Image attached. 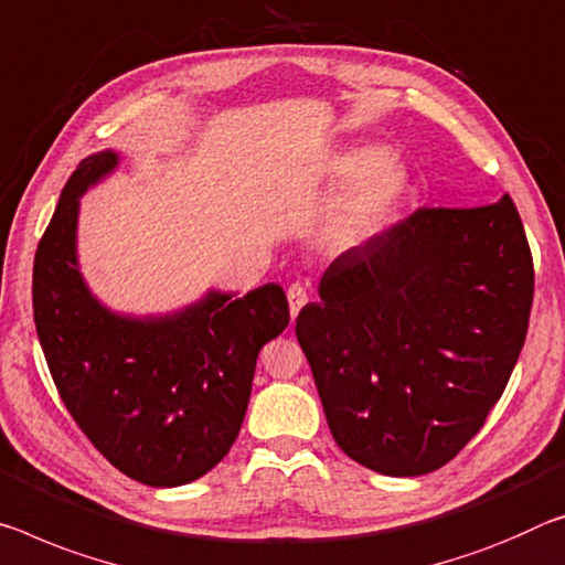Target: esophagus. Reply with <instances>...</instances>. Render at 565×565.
<instances>
[{"label": "esophagus", "mask_w": 565, "mask_h": 565, "mask_svg": "<svg viewBox=\"0 0 565 565\" xmlns=\"http://www.w3.org/2000/svg\"><path fill=\"white\" fill-rule=\"evenodd\" d=\"M286 299H289L291 319H297V317H299V311L309 303V291H307V286H303V284H291L289 289H286Z\"/></svg>", "instance_id": "obj_1"}]
</instances>
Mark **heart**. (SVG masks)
<instances>
[{
    "label": "heart",
    "instance_id": "obj_1",
    "mask_svg": "<svg viewBox=\"0 0 565 565\" xmlns=\"http://www.w3.org/2000/svg\"><path fill=\"white\" fill-rule=\"evenodd\" d=\"M339 178H354L329 216L337 244H360L387 223L407 193V173L380 150H354L334 163Z\"/></svg>",
    "mask_w": 565,
    "mask_h": 565
}]
</instances>
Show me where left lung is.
Segmentation results:
<instances>
[{
  "instance_id": "8db88e82",
  "label": "left lung",
  "mask_w": 565,
  "mask_h": 565,
  "mask_svg": "<svg viewBox=\"0 0 565 565\" xmlns=\"http://www.w3.org/2000/svg\"><path fill=\"white\" fill-rule=\"evenodd\" d=\"M533 281L510 195L417 209L334 258L297 339L337 445L392 478L450 462L513 374Z\"/></svg>"
}]
</instances>
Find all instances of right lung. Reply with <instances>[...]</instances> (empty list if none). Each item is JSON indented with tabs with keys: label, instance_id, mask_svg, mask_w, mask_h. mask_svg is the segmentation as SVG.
<instances>
[{
	"label": "right lung",
	"instance_id": "1",
	"mask_svg": "<svg viewBox=\"0 0 565 565\" xmlns=\"http://www.w3.org/2000/svg\"><path fill=\"white\" fill-rule=\"evenodd\" d=\"M118 166L89 156L62 188L34 254V327L62 402L103 458L153 488L199 480L244 423L256 356L289 324L279 284L209 294L178 315L128 319L95 301L75 258L77 199Z\"/></svg>",
	"mask_w": 565,
	"mask_h": 565
}]
</instances>
